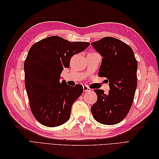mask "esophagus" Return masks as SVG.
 Listing matches in <instances>:
<instances>
[{
  "label": "esophagus",
  "instance_id": "1",
  "mask_svg": "<svg viewBox=\"0 0 159 159\" xmlns=\"http://www.w3.org/2000/svg\"><path fill=\"white\" fill-rule=\"evenodd\" d=\"M83 89H84V91H85V92H88V91H91V89L87 85H84L83 87Z\"/></svg>",
  "mask_w": 159,
  "mask_h": 159
}]
</instances>
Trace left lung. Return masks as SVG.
Listing matches in <instances>:
<instances>
[{"mask_svg": "<svg viewBox=\"0 0 159 159\" xmlns=\"http://www.w3.org/2000/svg\"><path fill=\"white\" fill-rule=\"evenodd\" d=\"M91 44L103 57L98 75L109 81L107 94L95 89L98 100L91 108L93 117L104 125H115L125 119L137 88V61L132 48L113 37H104Z\"/></svg>", "mask_w": 159, "mask_h": 159, "instance_id": "8db88e82", "label": "left lung"}]
</instances>
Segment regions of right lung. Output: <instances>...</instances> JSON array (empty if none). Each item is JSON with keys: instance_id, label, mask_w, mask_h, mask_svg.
I'll return each mask as SVG.
<instances>
[{"instance_id": "add662e5", "label": "right lung", "mask_w": 159, "mask_h": 159, "mask_svg": "<svg viewBox=\"0 0 159 159\" xmlns=\"http://www.w3.org/2000/svg\"><path fill=\"white\" fill-rule=\"evenodd\" d=\"M89 42H71L50 36L33 44L25 61V88L34 116L43 125L54 127L70 119L73 103L83 93V86H70L60 74L70 66L71 57L84 51Z\"/></svg>"}]
</instances>
